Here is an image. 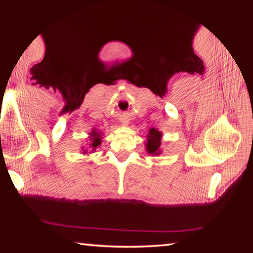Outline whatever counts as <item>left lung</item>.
Returning <instances> with one entry per match:
<instances>
[{"mask_svg":"<svg viewBox=\"0 0 253 253\" xmlns=\"http://www.w3.org/2000/svg\"><path fill=\"white\" fill-rule=\"evenodd\" d=\"M147 138H148V142L146 144L147 152L149 154H153V155H157V154H160L162 132L155 129V128H152V129L149 130V135Z\"/></svg>","mask_w":253,"mask_h":253,"instance_id":"left-lung-1","label":"left lung"}]
</instances>
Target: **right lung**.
<instances>
[{
    "instance_id": "1",
    "label": "right lung",
    "mask_w": 253,
    "mask_h": 253,
    "mask_svg": "<svg viewBox=\"0 0 253 253\" xmlns=\"http://www.w3.org/2000/svg\"><path fill=\"white\" fill-rule=\"evenodd\" d=\"M91 140H92V143L90 144V146L92 147L93 151H95V148L98 146V145H100V142H101L100 136H99V134H98L97 131H92L91 132ZM84 153H85V151H84Z\"/></svg>"
}]
</instances>
